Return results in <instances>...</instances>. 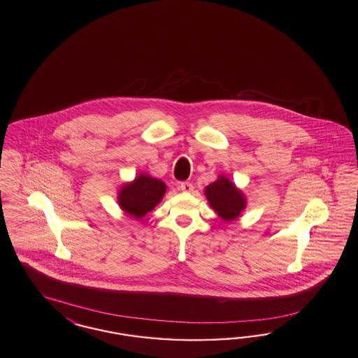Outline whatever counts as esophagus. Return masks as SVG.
<instances>
[{"label":"esophagus","instance_id":"esophagus-1","mask_svg":"<svg viewBox=\"0 0 358 358\" xmlns=\"http://www.w3.org/2000/svg\"><path fill=\"white\" fill-rule=\"evenodd\" d=\"M193 189H194V186L192 182H181L180 184V190H182L185 193H190Z\"/></svg>","mask_w":358,"mask_h":358}]
</instances>
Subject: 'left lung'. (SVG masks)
Instances as JSON below:
<instances>
[{
    "mask_svg": "<svg viewBox=\"0 0 358 358\" xmlns=\"http://www.w3.org/2000/svg\"><path fill=\"white\" fill-rule=\"evenodd\" d=\"M205 194L217 215L225 221H231L238 217L245 208L243 193L225 177H220L217 181L206 186Z\"/></svg>",
    "mask_w": 358,
    "mask_h": 358,
    "instance_id": "left-lung-1",
    "label": "left lung"
}]
</instances>
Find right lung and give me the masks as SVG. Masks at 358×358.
I'll list each match as a JSON object with an SVG mask.
<instances>
[{
    "label": "right lung",
    "mask_w": 358,
    "mask_h": 358,
    "mask_svg": "<svg viewBox=\"0 0 358 358\" xmlns=\"http://www.w3.org/2000/svg\"><path fill=\"white\" fill-rule=\"evenodd\" d=\"M166 186L157 178L140 174L131 184L125 185L118 194V203L129 215L141 218L155 209L165 194Z\"/></svg>",
    "instance_id": "right-lung-1"
}]
</instances>
